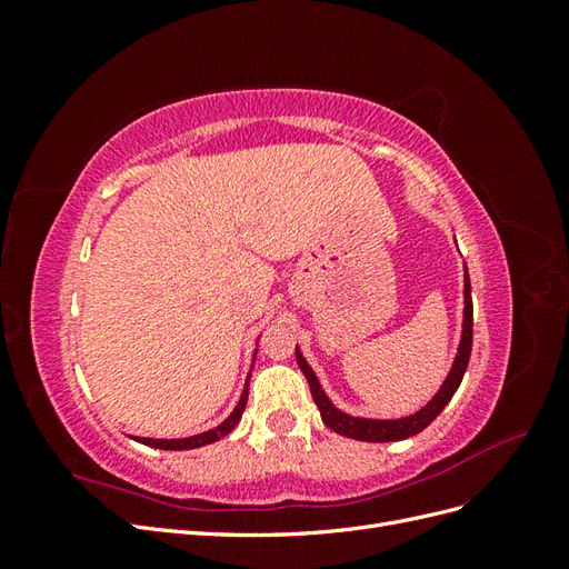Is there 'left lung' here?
<instances>
[{
  "label": "left lung",
  "mask_w": 569,
  "mask_h": 569,
  "mask_svg": "<svg viewBox=\"0 0 569 569\" xmlns=\"http://www.w3.org/2000/svg\"><path fill=\"white\" fill-rule=\"evenodd\" d=\"M470 353H472V289H470V274H468V266H465V278H462V330H460V341H458V353L451 363L449 375L441 382L439 391L429 399L420 410L412 412V416L406 418H360V416H351V412H343L341 408H337L330 396L325 393L318 375L313 372V368L308 366V360L303 358L301 349L297 347V363L301 368V372L306 375L308 387H311L313 401L320 408V418L322 422L335 429L337 435L349 437L356 441H401L408 437L420 435L422 429L432 422L439 412L446 408L453 399V393L458 391L462 375L468 370L470 363Z\"/></svg>",
  "instance_id": "8db88e82"
}]
</instances>
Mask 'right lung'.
<instances>
[{
  "instance_id": "obj_1",
  "label": "right lung",
  "mask_w": 569,
  "mask_h": 569,
  "mask_svg": "<svg viewBox=\"0 0 569 569\" xmlns=\"http://www.w3.org/2000/svg\"><path fill=\"white\" fill-rule=\"evenodd\" d=\"M258 343V341H256ZM258 351V349H256ZM256 351H253V360H256ZM253 360H251V370H253ZM251 370L247 375V382H244V389H242V396H239V401L234 406V410L230 412V416L222 420L218 427L213 429H206V432L201 435H194V437H184V439H149V437H132L134 441H140L144 446H151V449H163V451H189V449H199V446H206V443H213V441H220L222 437H228L234 425L242 420V412L247 408V399H249V380H251Z\"/></svg>"
}]
</instances>
